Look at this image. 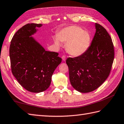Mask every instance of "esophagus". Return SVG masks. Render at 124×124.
Returning a JSON list of instances; mask_svg holds the SVG:
<instances>
[{
  "label": "esophagus",
  "instance_id": "34e87169",
  "mask_svg": "<svg viewBox=\"0 0 124 124\" xmlns=\"http://www.w3.org/2000/svg\"><path fill=\"white\" fill-rule=\"evenodd\" d=\"M62 60H63L64 61H65V60H66V56H65V55H63V56L62 57Z\"/></svg>",
  "mask_w": 124,
  "mask_h": 124
}]
</instances>
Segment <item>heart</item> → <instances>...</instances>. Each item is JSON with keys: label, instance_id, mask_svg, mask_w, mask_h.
<instances>
[{"label": "heart", "instance_id": "heart-1", "mask_svg": "<svg viewBox=\"0 0 124 124\" xmlns=\"http://www.w3.org/2000/svg\"><path fill=\"white\" fill-rule=\"evenodd\" d=\"M55 45L60 47L61 42L66 43L65 49L73 56H78L87 51L91 43L90 34L77 25H70L60 30L53 38Z\"/></svg>", "mask_w": 124, "mask_h": 124}]
</instances>
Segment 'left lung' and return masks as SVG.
Returning <instances> with one entry per match:
<instances>
[{
  "label": "left lung",
  "mask_w": 124,
  "mask_h": 124,
  "mask_svg": "<svg viewBox=\"0 0 124 124\" xmlns=\"http://www.w3.org/2000/svg\"><path fill=\"white\" fill-rule=\"evenodd\" d=\"M95 28L87 51L66 60L70 83L81 93L92 92L101 86L108 77L114 62V47L111 37L100 24L95 23Z\"/></svg>",
  "instance_id": "8db88e82"
}]
</instances>
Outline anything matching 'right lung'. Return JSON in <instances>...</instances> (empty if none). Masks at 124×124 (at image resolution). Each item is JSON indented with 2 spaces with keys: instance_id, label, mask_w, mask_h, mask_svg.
<instances>
[{
  "instance_id": "right-lung-1",
  "label": "right lung",
  "mask_w": 124,
  "mask_h": 124,
  "mask_svg": "<svg viewBox=\"0 0 124 124\" xmlns=\"http://www.w3.org/2000/svg\"><path fill=\"white\" fill-rule=\"evenodd\" d=\"M41 24L29 23L20 28L10 41L12 72L23 88L40 93L49 87L54 70L62 59L54 52L46 51L32 37Z\"/></svg>"
}]
</instances>
